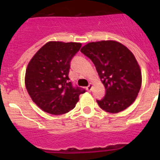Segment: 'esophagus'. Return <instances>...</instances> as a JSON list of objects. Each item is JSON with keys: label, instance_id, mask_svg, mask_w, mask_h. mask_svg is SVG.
<instances>
[{"label": "esophagus", "instance_id": "1", "mask_svg": "<svg viewBox=\"0 0 160 160\" xmlns=\"http://www.w3.org/2000/svg\"><path fill=\"white\" fill-rule=\"evenodd\" d=\"M92 87H93V85L91 84V83H90V84L89 85L88 87H87V91L90 92V91H91V90H92Z\"/></svg>", "mask_w": 160, "mask_h": 160}]
</instances>
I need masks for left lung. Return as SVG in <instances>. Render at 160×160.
Masks as SVG:
<instances>
[{
  "instance_id": "obj_1",
  "label": "left lung",
  "mask_w": 160,
  "mask_h": 160,
  "mask_svg": "<svg viewBox=\"0 0 160 160\" xmlns=\"http://www.w3.org/2000/svg\"><path fill=\"white\" fill-rule=\"evenodd\" d=\"M81 52L92 61L106 88L105 97L97 100L99 107L112 114L129 107L142 85L140 67L132 52L113 40L89 42Z\"/></svg>"
}]
</instances>
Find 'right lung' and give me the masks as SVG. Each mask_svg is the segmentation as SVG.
Here are the masks:
<instances>
[{"label": "right lung", "mask_w": 160, "mask_h": 160, "mask_svg": "<svg viewBox=\"0 0 160 160\" xmlns=\"http://www.w3.org/2000/svg\"><path fill=\"white\" fill-rule=\"evenodd\" d=\"M78 42H49L29 61L25 84L32 100L43 111L59 115L74 108L85 90L73 87L70 61L81 48Z\"/></svg>", "instance_id": "obj_1"}]
</instances>
